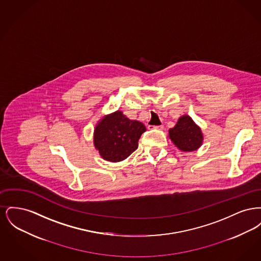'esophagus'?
<instances>
[{
  "mask_svg": "<svg viewBox=\"0 0 261 261\" xmlns=\"http://www.w3.org/2000/svg\"><path fill=\"white\" fill-rule=\"evenodd\" d=\"M149 129H158V130H162L163 126L162 125H159V126H151L149 125Z\"/></svg>",
  "mask_w": 261,
  "mask_h": 261,
  "instance_id": "1",
  "label": "esophagus"
}]
</instances>
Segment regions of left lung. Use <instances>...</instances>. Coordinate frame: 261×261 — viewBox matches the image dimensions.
Instances as JSON below:
<instances>
[{"instance_id":"8db88e82","label":"left lung","mask_w":261,"mask_h":261,"mask_svg":"<svg viewBox=\"0 0 261 261\" xmlns=\"http://www.w3.org/2000/svg\"><path fill=\"white\" fill-rule=\"evenodd\" d=\"M168 132L169 138L180 150L193 151L199 149L202 144L201 130L189 115L181 116L177 124Z\"/></svg>"}]
</instances>
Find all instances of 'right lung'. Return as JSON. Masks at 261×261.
Masks as SVG:
<instances>
[{
	"mask_svg": "<svg viewBox=\"0 0 261 261\" xmlns=\"http://www.w3.org/2000/svg\"><path fill=\"white\" fill-rule=\"evenodd\" d=\"M145 131L142 122L117 111L103 116L95 127L94 146L105 161L121 162L138 149L139 139Z\"/></svg>",
	"mask_w": 261,
	"mask_h": 261,
	"instance_id": "1",
	"label": "right lung"
}]
</instances>
